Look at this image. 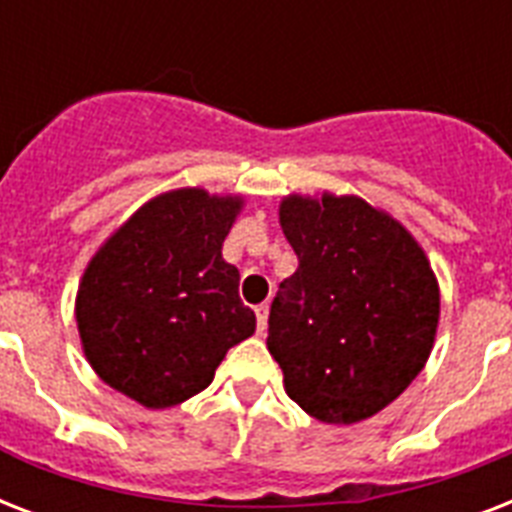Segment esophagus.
Instances as JSON below:
<instances>
[{"label": "esophagus", "instance_id": "34e87169", "mask_svg": "<svg viewBox=\"0 0 512 512\" xmlns=\"http://www.w3.org/2000/svg\"><path fill=\"white\" fill-rule=\"evenodd\" d=\"M255 316H257V332L265 335V329H268V305H257L255 308Z\"/></svg>", "mask_w": 512, "mask_h": 512}]
</instances>
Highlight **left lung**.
Masks as SVG:
<instances>
[{
  "mask_svg": "<svg viewBox=\"0 0 512 512\" xmlns=\"http://www.w3.org/2000/svg\"><path fill=\"white\" fill-rule=\"evenodd\" d=\"M279 223L300 260L268 316L284 390L327 425L366 420L428 361L441 316L436 273L396 217L353 193H289Z\"/></svg>",
  "mask_w": 512,
  "mask_h": 512,
  "instance_id": "obj_1",
  "label": "left lung"
}]
</instances>
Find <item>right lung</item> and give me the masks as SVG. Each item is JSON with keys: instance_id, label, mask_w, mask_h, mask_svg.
Here are the masks:
<instances>
[{"instance_id": "right-lung-1", "label": "right lung", "mask_w": 512, "mask_h": 512, "mask_svg": "<svg viewBox=\"0 0 512 512\" xmlns=\"http://www.w3.org/2000/svg\"><path fill=\"white\" fill-rule=\"evenodd\" d=\"M244 196L175 188L132 212L84 268L76 327L100 380L146 409L207 388L228 348L255 335L223 241Z\"/></svg>"}]
</instances>
